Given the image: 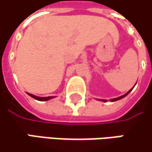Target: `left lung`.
<instances>
[{
  "label": "left lung",
  "instance_id": "left-lung-1",
  "mask_svg": "<svg viewBox=\"0 0 152 152\" xmlns=\"http://www.w3.org/2000/svg\"><path fill=\"white\" fill-rule=\"evenodd\" d=\"M131 90H132V89H131V90H129V91H128L126 94H124V95H123V96H119V97H117V98H113V99H111L110 101H111V102H115V101H117V100H119V99H122V98H124V96H127V95H128V94L131 92ZM102 101H104V102H107L106 100H102Z\"/></svg>",
  "mask_w": 152,
  "mask_h": 152
}]
</instances>
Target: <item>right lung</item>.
<instances>
[{"label":"right lung","mask_w":152,"mask_h":152,"mask_svg":"<svg viewBox=\"0 0 152 152\" xmlns=\"http://www.w3.org/2000/svg\"><path fill=\"white\" fill-rule=\"evenodd\" d=\"M28 96H30L31 97H33V98H35L36 100H38V101H48L49 99H51V98H54V96H48V97H39V96H36L35 95H32V94H29V93H28Z\"/></svg>","instance_id":"add662e5"}]
</instances>
